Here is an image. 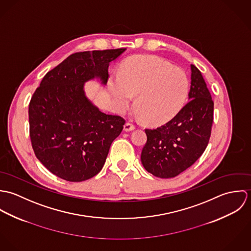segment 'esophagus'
Returning <instances> with one entry per match:
<instances>
[{"instance_id":"34e87169","label":"esophagus","mask_w":251,"mask_h":251,"mask_svg":"<svg viewBox=\"0 0 251 251\" xmlns=\"http://www.w3.org/2000/svg\"><path fill=\"white\" fill-rule=\"evenodd\" d=\"M134 128H135V126H134L132 124H130V123H126V124L124 126V130H125L126 132L132 131Z\"/></svg>"}]
</instances>
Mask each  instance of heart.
<instances>
[{
  "label": "heart",
  "instance_id": "1",
  "mask_svg": "<svg viewBox=\"0 0 251 251\" xmlns=\"http://www.w3.org/2000/svg\"><path fill=\"white\" fill-rule=\"evenodd\" d=\"M188 88L185 72L154 56L126 60L119 75L111 76L108 81V90L118 110H125L137 94V115L151 125L173 119L186 100Z\"/></svg>",
  "mask_w": 251,
  "mask_h": 251
}]
</instances>
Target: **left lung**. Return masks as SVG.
Listing matches in <instances>:
<instances>
[{
	"label": "left lung",
	"instance_id": "1",
	"mask_svg": "<svg viewBox=\"0 0 251 251\" xmlns=\"http://www.w3.org/2000/svg\"><path fill=\"white\" fill-rule=\"evenodd\" d=\"M188 102L168 123L146 129L141 152L144 168L155 177L168 179L190 167L206 150L214 121V101L201 72L190 65Z\"/></svg>",
	"mask_w": 251,
	"mask_h": 251
}]
</instances>
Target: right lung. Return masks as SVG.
<instances>
[{
  "label": "right lung",
  "instance_id": "1",
  "mask_svg": "<svg viewBox=\"0 0 251 251\" xmlns=\"http://www.w3.org/2000/svg\"><path fill=\"white\" fill-rule=\"evenodd\" d=\"M126 50L72 54L45 74L34 93L29 104L33 150L57 177L83 181L102 169L125 120L101 112L86 97L84 85L95 78L106 85L110 63Z\"/></svg>",
  "mask_w": 251,
  "mask_h": 251
}]
</instances>
